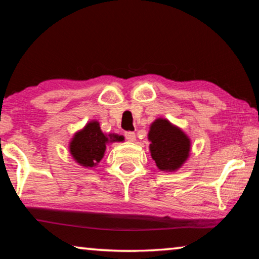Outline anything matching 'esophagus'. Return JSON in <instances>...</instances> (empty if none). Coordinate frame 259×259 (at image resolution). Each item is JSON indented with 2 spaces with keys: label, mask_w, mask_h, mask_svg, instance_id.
<instances>
[{
  "label": "esophagus",
  "mask_w": 259,
  "mask_h": 259,
  "mask_svg": "<svg viewBox=\"0 0 259 259\" xmlns=\"http://www.w3.org/2000/svg\"><path fill=\"white\" fill-rule=\"evenodd\" d=\"M124 137L128 142H135L136 140V135L135 133H131V131H126V133H124Z\"/></svg>",
  "instance_id": "esophagus-1"
}]
</instances>
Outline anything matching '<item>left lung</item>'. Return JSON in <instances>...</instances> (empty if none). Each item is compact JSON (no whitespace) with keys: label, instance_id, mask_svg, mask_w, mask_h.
<instances>
[{"label":"left lung","instance_id":"8db88e82","mask_svg":"<svg viewBox=\"0 0 259 259\" xmlns=\"http://www.w3.org/2000/svg\"><path fill=\"white\" fill-rule=\"evenodd\" d=\"M150 151L161 171H175L190 156L191 140L178 126L165 119H157L148 131Z\"/></svg>","mask_w":259,"mask_h":259}]
</instances>
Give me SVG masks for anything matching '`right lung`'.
I'll return each instance as SVG.
<instances>
[{
	"label": "right lung",
	"instance_id": "obj_1",
	"mask_svg": "<svg viewBox=\"0 0 259 259\" xmlns=\"http://www.w3.org/2000/svg\"><path fill=\"white\" fill-rule=\"evenodd\" d=\"M123 137L115 134L106 136L97 121H90L82 130L77 131L69 143V152L78 164L93 168L103 159L107 143L121 142Z\"/></svg>",
	"mask_w": 259,
	"mask_h": 259
}]
</instances>
